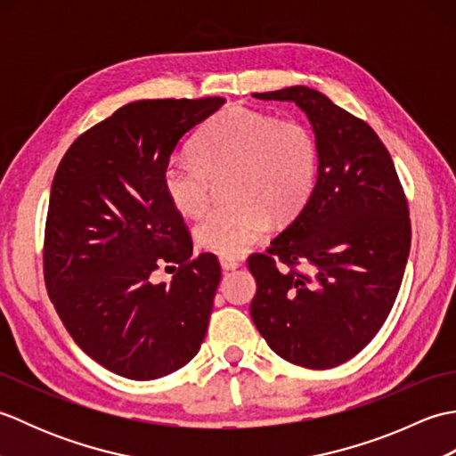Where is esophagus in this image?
<instances>
[{
    "instance_id": "1",
    "label": "esophagus",
    "mask_w": 456,
    "mask_h": 456,
    "mask_svg": "<svg viewBox=\"0 0 456 456\" xmlns=\"http://www.w3.org/2000/svg\"><path fill=\"white\" fill-rule=\"evenodd\" d=\"M219 263H221V268H223V270H235V268L240 266L239 260L233 258V256H221Z\"/></svg>"
}]
</instances>
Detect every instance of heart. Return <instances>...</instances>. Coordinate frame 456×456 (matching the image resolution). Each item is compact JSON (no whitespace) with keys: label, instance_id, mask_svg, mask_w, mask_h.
<instances>
[{"label":"heart","instance_id":"heart-1","mask_svg":"<svg viewBox=\"0 0 456 456\" xmlns=\"http://www.w3.org/2000/svg\"><path fill=\"white\" fill-rule=\"evenodd\" d=\"M195 159H172L162 186L172 208L198 217L208 208L213 180L225 182L227 206L213 209L196 227L201 248L240 256L276 223L296 219L312 196L319 149L299 121L250 108L223 110L193 139Z\"/></svg>","mask_w":456,"mask_h":456}]
</instances>
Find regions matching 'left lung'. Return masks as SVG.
<instances>
[{
    "label": "left lung",
    "mask_w": 456,
    "mask_h": 456,
    "mask_svg": "<svg viewBox=\"0 0 456 456\" xmlns=\"http://www.w3.org/2000/svg\"><path fill=\"white\" fill-rule=\"evenodd\" d=\"M253 95L294 102L307 115L319 167L302 213L266 253L248 256L250 317L284 361L333 368L361 353L392 312L411 245L408 200L380 137L327 95L305 86Z\"/></svg>",
    "instance_id": "8db88e82"
}]
</instances>
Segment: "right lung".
<instances>
[{"mask_svg":"<svg viewBox=\"0 0 456 456\" xmlns=\"http://www.w3.org/2000/svg\"><path fill=\"white\" fill-rule=\"evenodd\" d=\"M223 98L141 100L82 133L48 200L45 284L66 331L108 370L154 380L188 364L208 331L221 280L162 186L178 141ZM178 264L179 268L173 266ZM162 265L170 285H152Z\"/></svg>","mask_w":456,"mask_h":456,"instance_id":"obj_1","label":"right lung"}]
</instances>
